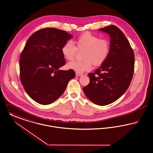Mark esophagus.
<instances>
[{
	"label": "esophagus",
	"instance_id": "1",
	"mask_svg": "<svg viewBox=\"0 0 153 153\" xmlns=\"http://www.w3.org/2000/svg\"><path fill=\"white\" fill-rule=\"evenodd\" d=\"M82 75V74H81V73H76V76H80Z\"/></svg>",
	"mask_w": 153,
	"mask_h": 153
}]
</instances>
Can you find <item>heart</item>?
<instances>
[{
    "mask_svg": "<svg viewBox=\"0 0 153 153\" xmlns=\"http://www.w3.org/2000/svg\"><path fill=\"white\" fill-rule=\"evenodd\" d=\"M77 50H85L82 56L83 60L69 63L67 67L76 73H83L90 71L92 64L99 66L104 63L110 52V43L106 39L85 32L80 34L74 43L70 41L65 42L61 48L63 56L69 61L74 60Z\"/></svg>",
    "mask_w": 153,
    "mask_h": 153,
    "instance_id": "b5f03b06",
    "label": "heart"
}]
</instances>
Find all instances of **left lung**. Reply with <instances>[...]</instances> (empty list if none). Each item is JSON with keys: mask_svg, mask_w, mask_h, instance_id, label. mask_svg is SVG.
Segmentation results:
<instances>
[{"mask_svg": "<svg viewBox=\"0 0 153 153\" xmlns=\"http://www.w3.org/2000/svg\"><path fill=\"white\" fill-rule=\"evenodd\" d=\"M111 37L110 52L94 73H89L90 82L83 88L85 95L98 105L110 104L128 88L134 72V52L124 34L114 25L100 29Z\"/></svg>", "mask_w": 153, "mask_h": 153, "instance_id": "left-lung-1", "label": "left lung"}]
</instances>
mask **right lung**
I'll return each mask as SVG.
<instances>
[{"label":"right lung","instance_id":"right-lung-1","mask_svg":"<svg viewBox=\"0 0 153 153\" xmlns=\"http://www.w3.org/2000/svg\"><path fill=\"white\" fill-rule=\"evenodd\" d=\"M71 34L52 27L41 29L27 41L20 55V80L27 94L42 105L53 102L62 95L75 71L60 70L65 65L61 48Z\"/></svg>","mask_w":153,"mask_h":153}]
</instances>
